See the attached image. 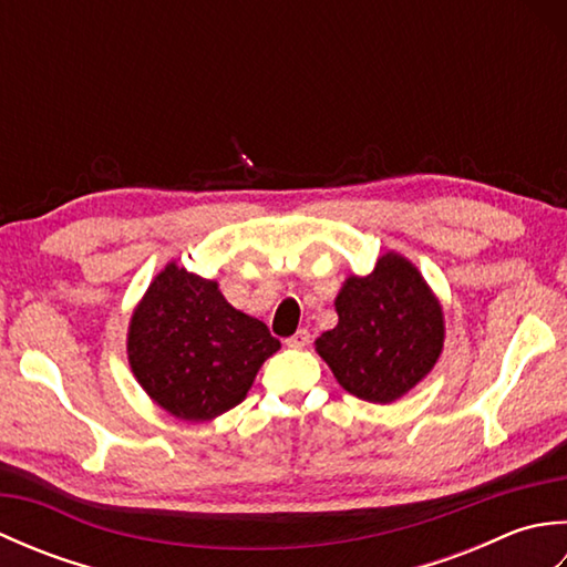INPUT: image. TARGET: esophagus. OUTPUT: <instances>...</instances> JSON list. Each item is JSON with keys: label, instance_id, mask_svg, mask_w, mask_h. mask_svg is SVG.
<instances>
[{"label": "esophagus", "instance_id": "esophagus-1", "mask_svg": "<svg viewBox=\"0 0 567 567\" xmlns=\"http://www.w3.org/2000/svg\"><path fill=\"white\" fill-rule=\"evenodd\" d=\"M287 343V348H305V346H309V331L307 329H299L295 336H290V339L285 341Z\"/></svg>", "mask_w": 567, "mask_h": 567}]
</instances>
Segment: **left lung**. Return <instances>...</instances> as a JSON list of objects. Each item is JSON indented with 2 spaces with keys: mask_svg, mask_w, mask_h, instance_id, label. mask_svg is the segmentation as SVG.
<instances>
[{
  "mask_svg": "<svg viewBox=\"0 0 567 567\" xmlns=\"http://www.w3.org/2000/svg\"><path fill=\"white\" fill-rule=\"evenodd\" d=\"M333 307L339 323L315 346L341 388L358 400H400L441 358L443 307L416 265L400 252H384L365 277L348 275Z\"/></svg>",
  "mask_w": 567,
  "mask_h": 567,
  "instance_id": "left-lung-1",
  "label": "left lung"
}]
</instances>
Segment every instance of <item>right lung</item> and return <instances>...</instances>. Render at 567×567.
Listing matches in <instances>:
<instances>
[{
	"mask_svg": "<svg viewBox=\"0 0 567 567\" xmlns=\"http://www.w3.org/2000/svg\"><path fill=\"white\" fill-rule=\"evenodd\" d=\"M280 351L268 327L226 302L216 280L173 260L153 277L128 321L134 378L167 414L192 424L246 400L260 365Z\"/></svg>",
	"mask_w": 567,
	"mask_h": 567,
	"instance_id": "right-lung-1",
	"label": "right lung"
}]
</instances>
